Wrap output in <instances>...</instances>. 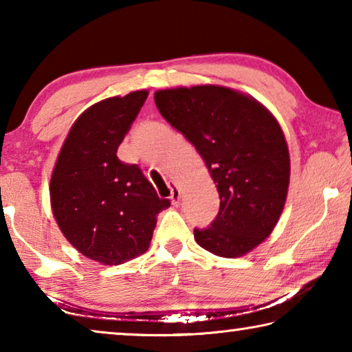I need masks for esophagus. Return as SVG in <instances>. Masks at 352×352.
<instances>
[{
	"mask_svg": "<svg viewBox=\"0 0 352 352\" xmlns=\"http://www.w3.org/2000/svg\"><path fill=\"white\" fill-rule=\"evenodd\" d=\"M180 199H182V192H180V188L177 186V184H172V189H170V201L174 205L180 204Z\"/></svg>",
	"mask_w": 352,
	"mask_h": 352,
	"instance_id": "obj_1",
	"label": "esophagus"
}]
</instances>
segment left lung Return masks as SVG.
<instances>
[{"mask_svg":"<svg viewBox=\"0 0 352 352\" xmlns=\"http://www.w3.org/2000/svg\"><path fill=\"white\" fill-rule=\"evenodd\" d=\"M172 127L192 142L217 183L220 206L206 228H194L201 248L239 258L269 236L287 197L290 158L281 127L258 100L217 85L155 93Z\"/></svg>","mask_w":352,"mask_h":352,"instance_id":"obj_1","label":"left lung"}]
</instances>
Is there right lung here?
I'll return each mask as SVG.
<instances>
[{"instance_id": "obj_1", "label": "right lung", "mask_w": 352, "mask_h": 352, "mask_svg": "<svg viewBox=\"0 0 352 352\" xmlns=\"http://www.w3.org/2000/svg\"><path fill=\"white\" fill-rule=\"evenodd\" d=\"M147 91L109 98L77 118L51 177L58 228L83 256L118 265L147 252L160 199L138 164L122 163L118 147L132 127Z\"/></svg>"}]
</instances>
